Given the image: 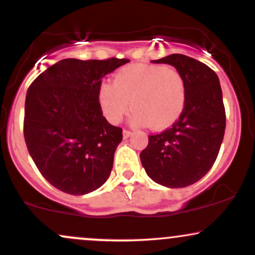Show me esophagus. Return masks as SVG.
Wrapping results in <instances>:
<instances>
[{
  "label": "esophagus",
  "mask_w": 255,
  "mask_h": 255,
  "mask_svg": "<svg viewBox=\"0 0 255 255\" xmlns=\"http://www.w3.org/2000/svg\"><path fill=\"white\" fill-rule=\"evenodd\" d=\"M130 135H131L130 130H127V129L124 130V139H128V137H129Z\"/></svg>",
  "instance_id": "1"
}]
</instances>
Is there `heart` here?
I'll use <instances>...</instances> for the list:
<instances>
[{"mask_svg": "<svg viewBox=\"0 0 255 255\" xmlns=\"http://www.w3.org/2000/svg\"><path fill=\"white\" fill-rule=\"evenodd\" d=\"M99 104L111 124H119L130 109L131 124L165 129L177 121L187 102L186 81L176 69L129 64L114 75L113 84L99 89Z\"/></svg>", "mask_w": 255, "mask_h": 255, "instance_id": "obj_1", "label": "heart"}]
</instances>
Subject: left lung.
Wrapping results in <instances>:
<instances>
[{
  "mask_svg": "<svg viewBox=\"0 0 255 255\" xmlns=\"http://www.w3.org/2000/svg\"><path fill=\"white\" fill-rule=\"evenodd\" d=\"M152 62L170 64L182 74L187 102L170 128L148 135L140 160L156 183L182 188L203 178L218 156L225 130L221 84L209 66L186 55L172 54Z\"/></svg>",
  "mask_w": 255,
  "mask_h": 255,
  "instance_id": "1",
  "label": "left lung"
}]
</instances>
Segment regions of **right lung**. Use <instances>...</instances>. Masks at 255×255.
Returning a JSON list of instances; mask_svg holds the SVG:
<instances>
[{"label": "right lung", "instance_id": "obj_1", "mask_svg": "<svg viewBox=\"0 0 255 255\" xmlns=\"http://www.w3.org/2000/svg\"><path fill=\"white\" fill-rule=\"evenodd\" d=\"M128 60L52 64L28 87L24 136L38 170L55 188L84 195L103 186L113 169L122 129L102 113V79Z\"/></svg>", "mask_w": 255, "mask_h": 255}]
</instances>
